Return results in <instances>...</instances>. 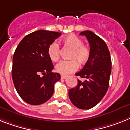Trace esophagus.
Here are the masks:
<instances>
[{
    "label": "esophagus",
    "instance_id": "1",
    "mask_svg": "<svg viewBox=\"0 0 130 130\" xmlns=\"http://www.w3.org/2000/svg\"><path fill=\"white\" fill-rule=\"evenodd\" d=\"M67 78V76H63V75H62V76H61V79H62V80L66 79Z\"/></svg>",
    "mask_w": 130,
    "mask_h": 130
}]
</instances>
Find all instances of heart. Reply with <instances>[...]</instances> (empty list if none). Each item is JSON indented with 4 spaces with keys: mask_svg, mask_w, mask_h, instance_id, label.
I'll return each mask as SVG.
<instances>
[{
    "mask_svg": "<svg viewBox=\"0 0 130 130\" xmlns=\"http://www.w3.org/2000/svg\"><path fill=\"white\" fill-rule=\"evenodd\" d=\"M64 45L72 49L69 61H61L56 66L57 73L63 76H67L76 71L78 67L77 61L81 65H84L89 60L90 57V50L87 46L83 44L82 40L76 35L71 34L62 40ZM48 55L52 61H57L59 59V47L57 42H54L48 48Z\"/></svg>",
    "mask_w": 130,
    "mask_h": 130,
    "instance_id": "1",
    "label": "heart"
}]
</instances>
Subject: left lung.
<instances>
[{"label":"left lung","instance_id":"obj_1","mask_svg":"<svg viewBox=\"0 0 130 130\" xmlns=\"http://www.w3.org/2000/svg\"><path fill=\"white\" fill-rule=\"evenodd\" d=\"M86 37L90 46V57L76 76L86 78L78 80V84L70 89L69 97L72 103L80 109H90L100 102L109 88L111 73V59L107 44L92 31L80 33Z\"/></svg>","mask_w":130,"mask_h":130}]
</instances>
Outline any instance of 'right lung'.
Masks as SVG:
<instances>
[{"label":"right lung","instance_id":"right-lung-1","mask_svg":"<svg viewBox=\"0 0 130 130\" xmlns=\"http://www.w3.org/2000/svg\"><path fill=\"white\" fill-rule=\"evenodd\" d=\"M61 32L39 30L29 34L21 40L13 56L12 76L17 92L29 104L38 105L49 100L54 84L61 75L52 73L48 48Z\"/></svg>","mask_w":130,"mask_h":130}]
</instances>
